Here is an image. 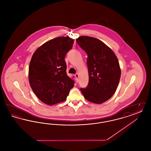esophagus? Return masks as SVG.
Returning <instances> with one entry per match:
<instances>
[{
	"label": "esophagus",
	"instance_id": "34e87169",
	"mask_svg": "<svg viewBox=\"0 0 151 151\" xmlns=\"http://www.w3.org/2000/svg\"><path fill=\"white\" fill-rule=\"evenodd\" d=\"M75 77H76V78L77 79V80L78 81V80H79V73H76L75 74Z\"/></svg>",
	"mask_w": 151,
	"mask_h": 151
}]
</instances>
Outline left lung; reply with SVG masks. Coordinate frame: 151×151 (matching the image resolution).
Listing matches in <instances>:
<instances>
[{"mask_svg": "<svg viewBox=\"0 0 151 151\" xmlns=\"http://www.w3.org/2000/svg\"><path fill=\"white\" fill-rule=\"evenodd\" d=\"M87 54L89 83L80 88L86 100L102 104L115 92L121 71L118 58L107 45L99 39L88 36L79 37L76 40Z\"/></svg>", "mask_w": 151, "mask_h": 151, "instance_id": "1", "label": "left lung"}]
</instances>
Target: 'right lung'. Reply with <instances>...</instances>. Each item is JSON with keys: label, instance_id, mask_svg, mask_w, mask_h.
<instances>
[{"label": "right lung", "instance_id": "obj_1", "mask_svg": "<svg viewBox=\"0 0 151 151\" xmlns=\"http://www.w3.org/2000/svg\"><path fill=\"white\" fill-rule=\"evenodd\" d=\"M73 40L59 37L43 43L34 52L29 67L30 86L43 103L52 105L66 100L75 81L67 75L65 58Z\"/></svg>", "mask_w": 151, "mask_h": 151}]
</instances>
